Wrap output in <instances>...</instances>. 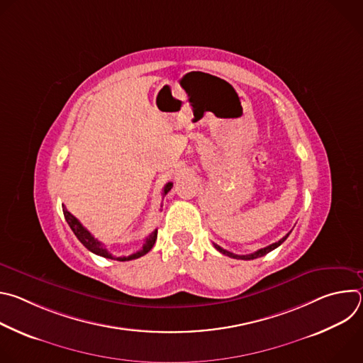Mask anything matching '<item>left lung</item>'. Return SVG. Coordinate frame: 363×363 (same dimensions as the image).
Wrapping results in <instances>:
<instances>
[{"mask_svg": "<svg viewBox=\"0 0 363 363\" xmlns=\"http://www.w3.org/2000/svg\"><path fill=\"white\" fill-rule=\"evenodd\" d=\"M290 234V233H289ZM289 234H286L281 240H279L277 242H273V244H270V245H267V247H264V248H260V250H257L255 252H251V254H245V255H238V254H234V252H230V251H227V250H224L223 247H220V245H217V244H214V247L220 251V252H223V254H225V255H228V257H233V258H238V260H254V258H258V257H263V255H266L267 252H270V251H273L274 248H277L280 244H283L284 241H286V238L289 237Z\"/></svg>", "mask_w": 363, "mask_h": 363, "instance_id": "obj_1", "label": "left lung"}]
</instances>
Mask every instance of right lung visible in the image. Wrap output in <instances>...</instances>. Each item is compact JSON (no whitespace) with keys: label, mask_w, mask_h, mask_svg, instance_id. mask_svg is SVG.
I'll return each instance as SVG.
<instances>
[{"label":"right lung","mask_w":363,"mask_h":363,"mask_svg":"<svg viewBox=\"0 0 363 363\" xmlns=\"http://www.w3.org/2000/svg\"><path fill=\"white\" fill-rule=\"evenodd\" d=\"M172 185H174L172 182H168V184L164 186L162 195H167V194L171 191ZM63 213H65V218H66L67 224L70 225L72 231H73L74 235L79 238V241H80L89 251H91V252H94V254H97V255L105 257V258H113V260H118V262L135 260V258H139V257L145 255L146 252H149L150 248L153 247L155 241H157L158 231L155 230V231L145 240V244H143V247H142L139 251H136V252H133V254H130V255H128V257H113V255L106 250L105 245H103L97 238H94V237L80 224V221H79L74 216H72V214L67 211V208H66L65 205H63Z\"/></svg>","instance_id":"right-lung-1"}]
</instances>
